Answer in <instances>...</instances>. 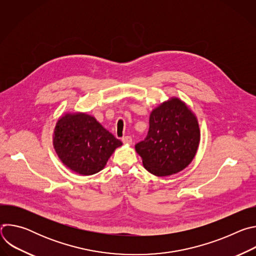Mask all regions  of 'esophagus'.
Instances as JSON below:
<instances>
[{
  "label": "esophagus",
  "mask_w": 256,
  "mask_h": 256,
  "mask_svg": "<svg viewBox=\"0 0 256 256\" xmlns=\"http://www.w3.org/2000/svg\"><path fill=\"white\" fill-rule=\"evenodd\" d=\"M122 140L124 144H132V136H122Z\"/></svg>",
  "instance_id": "obj_1"
}]
</instances>
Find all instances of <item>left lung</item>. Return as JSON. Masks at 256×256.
<instances>
[{
    "mask_svg": "<svg viewBox=\"0 0 256 256\" xmlns=\"http://www.w3.org/2000/svg\"><path fill=\"white\" fill-rule=\"evenodd\" d=\"M200 142L198 124L186 105L173 98L152 112L146 138L136 144L144 168L157 176L184 169Z\"/></svg>",
    "mask_w": 256,
    "mask_h": 256,
    "instance_id": "1",
    "label": "left lung"
}]
</instances>
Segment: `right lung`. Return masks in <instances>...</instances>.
<instances>
[{"label":"right lung","instance_id":"obj_1","mask_svg":"<svg viewBox=\"0 0 256 256\" xmlns=\"http://www.w3.org/2000/svg\"><path fill=\"white\" fill-rule=\"evenodd\" d=\"M122 142L106 130L93 116L66 114L56 124L54 146L64 165L82 175L102 170Z\"/></svg>","mask_w":256,"mask_h":256}]
</instances>
